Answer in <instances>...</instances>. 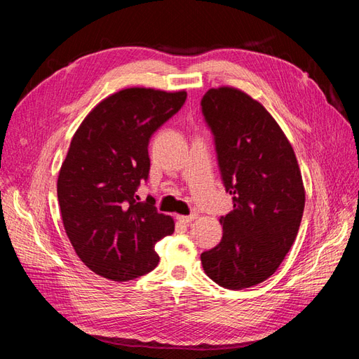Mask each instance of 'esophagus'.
<instances>
[{
  "label": "esophagus",
  "mask_w": 359,
  "mask_h": 359,
  "mask_svg": "<svg viewBox=\"0 0 359 359\" xmlns=\"http://www.w3.org/2000/svg\"><path fill=\"white\" fill-rule=\"evenodd\" d=\"M194 219H198V214H190V215H177V220L184 223V224H189L191 223Z\"/></svg>",
  "instance_id": "34e87169"
}]
</instances>
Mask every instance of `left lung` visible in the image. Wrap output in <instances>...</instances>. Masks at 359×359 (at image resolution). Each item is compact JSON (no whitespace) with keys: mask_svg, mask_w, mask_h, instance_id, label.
Masks as SVG:
<instances>
[{"mask_svg":"<svg viewBox=\"0 0 359 359\" xmlns=\"http://www.w3.org/2000/svg\"><path fill=\"white\" fill-rule=\"evenodd\" d=\"M205 121L233 210L220 217V244L201 255L217 285L240 290L273 276L295 241L306 191L293 148L276 119L241 90L205 93Z\"/></svg>","mask_w":359,"mask_h":359,"instance_id":"8db88e82","label":"left lung"}]
</instances>
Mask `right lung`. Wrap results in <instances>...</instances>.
I'll list each match as a JSON object with an SVG mask.
<instances>
[{"mask_svg":"<svg viewBox=\"0 0 359 359\" xmlns=\"http://www.w3.org/2000/svg\"><path fill=\"white\" fill-rule=\"evenodd\" d=\"M186 99V91L121 90L97 104L76 130L57 193L64 229L93 273L127 281L157 266L154 245L175 224L157 211L154 198L139 202L136 191L148 180L151 136Z\"/></svg>","mask_w":359,"mask_h":359,"instance_id":"add662e5","label":"right lung"}]
</instances>
